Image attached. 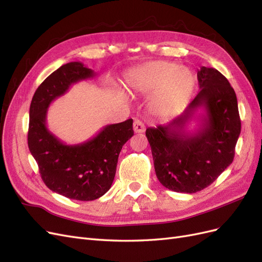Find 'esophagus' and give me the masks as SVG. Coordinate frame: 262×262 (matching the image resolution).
Listing matches in <instances>:
<instances>
[{
  "mask_svg": "<svg viewBox=\"0 0 262 262\" xmlns=\"http://www.w3.org/2000/svg\"><path fill=\"white\" fill-rule=\"evenodd\" d=\"M133 128H134V132H135V133H144L145 132V125H144L143 122L139 121V119H136V121L134 122Z\"/></svg>",
  "mask_w": 262,
  "mask_h": 262,
  "instance_id": "esophagus-1",
  "label": "esophagus"
}]
</instances>
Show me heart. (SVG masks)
Returning a JSON list of instances; mask_svg holds the SVG:
<instances>
[{"label": "heart", "instance_id": "1", "mask_svg": "<svg viewBox=\"0 0 262 262\" xmlns=\"http://www.w3.org/2000/svg\"><path fill=\"white\" fill-rule=\"evenodd\" d=\"M127 85L132 91L148 93L156 90L150 106L161 115L172 114L189 102L195 88L193 72L173 62H151L129 71Z\"/></svg>", "mask_w": 262, "mask_h": 262}]
</instances>
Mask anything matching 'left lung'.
<instances>
[{
    "label": "left lung",
    "instance_id": "left-lung-1",
    "mask_svg": "<svg viewBox=\"0 0 262 262\" xmlns=\"http://www.w3.org/2000/svg\"><path fill=\"white\" fill-rule=\"evenodd\" d=\"M200 92L183 114L167 125L149 127L156 176L171 191L195 193L212 184L233 162L241 135L237 98L228 80L214 68L198 71ZM199 108L206 112L193 133L186 124Z\"/></svg>",
    "mask_w": 262,
    "mask_h": 262
}]
</instances>
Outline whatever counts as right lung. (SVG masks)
Masks as SVG:
<instances>
[{"instance_id":"right-lung-1","label":"right lung","mask_w":262,"mask_h":262,"mask_svg":"<svg viewBox=\"0 0 262 262\" xmlns=\"http://www.w3.org/2000/svg\"><path fill=\"white\" fill-rule=\"evenodd\" d=\"M82 62H69L52 72L36 90L29 107L28 148L43 183L60 195L93 201L105 194L114 181L118 155L134 135L133 119L103 127L95 137L79 145H66L47 128L50 103L71 84L93 78Z\"/></svg>"}]
</instances>
